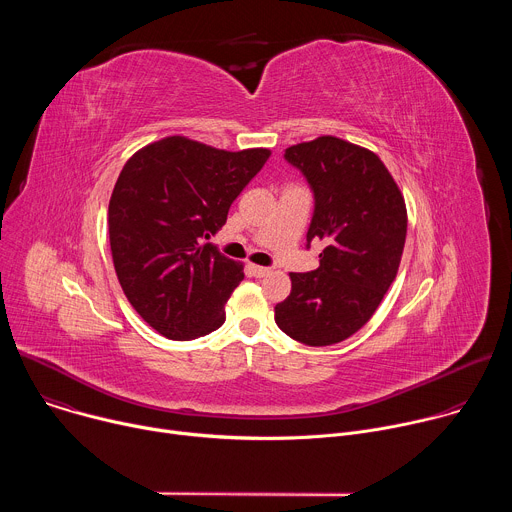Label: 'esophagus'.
Here are the masks:
<instances>
[{
  "label": "esophagus",
  "instance_id": "34e87169",
  "mask_svg": "<svg viewBox=\"0 0 512 512\" xmlns=\"http://www.w3.org/2000/svg\"><path fill=\"white\" fill-rule=\"evenodd\" d=\"M249 269L255 277H265L269 273V267H261V265H249Z\"/></svg>",
  "mask_w": 512,
  "mask_h": 512
}]
</instances>
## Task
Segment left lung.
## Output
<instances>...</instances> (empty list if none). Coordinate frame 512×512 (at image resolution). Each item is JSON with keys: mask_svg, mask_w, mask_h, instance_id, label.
I'll list each match as a JSON object with an SVG mask.
<instances>
[{"mask_svg": "<svg viewBox=\"0 0 512 512\" xmlns=\"http://www.w3.org/2000/svg\"><path fill=\"white\" fill-rule=\"evenodd\" d=\"M283 158L314 196L306 247H326L318 269L289 273L275 324L302 344L330 346L367 324L391 287L407 235L405 200L379 156L344 139L291 145Z\"/></svg>", "mask_w": 512, "mask_h": 512, "instance_id": "8db88e82", "label": "left lung"}]
</instances>
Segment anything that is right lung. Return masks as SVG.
<instances>
[{
	"mask_svg": "<svg viewBox=\"0 0 512 512\" xmlns=\"http://www.w3.org/2000/svg\"><path fill=\"white\" fill-rule=\"evenodd\" d=\"M269 150L225 152L174 135L123 166L109 200L113 265L135 312L170 340L221 328L243 265L206 243Z\"/></svg>",
	"mask_w": 512,
	"mask_h": 512,
	"instance_id": "obj_1",
	"label": "right lung"
}]
</instances>
